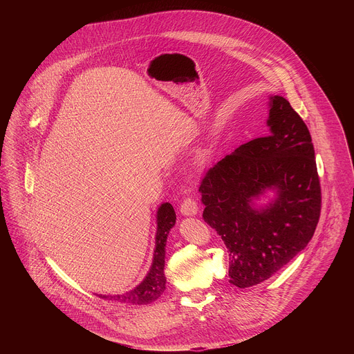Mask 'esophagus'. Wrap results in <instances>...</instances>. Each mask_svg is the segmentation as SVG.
Wrapping results in <instances>:
<instances>
[{
	"label": "esophagus",
	"mask_w": 354,
	"mask_h": 354,
	"mask_svg": "<svg viewBox=\"0 0 354 354\" xmlns=\"http://www.w3.org/2000/svg\"><path fill=\"white\" fill-rule=\"evenodd\" d=\"M180 213L183 216H194L197 213V203L194 201V198H192L190 196L185 197L182 200L180 205Z\"/></svg>",
	"instance_id": "obj_1"
}]
</instances>
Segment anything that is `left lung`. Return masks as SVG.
<instances>
[{"mask_svg": "<svg viewBox=\"0 0 354 354\" xmlns=\"http://www.w3.org/2000/svg\"><path fill=\"white\" fill-rule=\"evenodd\" d=\"M270 133L225 156L201 179L203 220L230 252V283L257 286L286 266L313 238L322 196L307 124L283 96L270 97ZM269 187L278 198L262 211L251 198Z\"/></svg>", "mask_w": 354, "mask_h": 354, "instance_id": "left-lung-1", "label": "left lung"}]
</instances>
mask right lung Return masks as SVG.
<instances>
[{
	"label": "right lung",
	"mask_w": 354,
	"mask_h": 354,
	"mask_svg": "<svg viewBox=\"0 0 354 354\" xmlns=\"http://www.w3.org/2000/svg\"><path fill=\"white\" fill-rule=\"evenodd\" d=\"M176 214L171 203H164L158 209L157 213V238H156V250H154V261L153 266L149 269V273L142 280L140 286H137L134 290L126 292V294H118V295H99L104 299L116 301L120 304H134V306H145L151 304L156 299L161 297V294L165 290V274H164V266H165V245H167V236L169 234V230L175 225Z\"/></svg>",
	"instance_id": "right-lung-1"
}]
</instances>
